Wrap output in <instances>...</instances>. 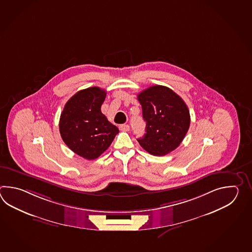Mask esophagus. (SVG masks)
Wrapping results in <instances>:
<instances>
[{"label": "esophagus", "instance_id": "34e87169", "mask_svg": "<svg viewBox=\"0 0 252 252\" xmlns=\"http://www.w3.org/2000/svg\"><path fill=\"white\" fill-rule=\"evenodd\" d=\"M119 128L122 131H128L129 130V126L128 124H122V125H120Z\"/></svg>", "mask_w": 252, "mask_h": 252}]
</instances>
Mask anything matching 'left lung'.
<instances>
[{"mask_svg": "<svg viewBox=\"0 0 252 252\" xmlns=\"http://www.w3.org/2000/svg\"><path fill=\"white\" fill-rule=\"evenodd\" d=\"M146 133L137 140L154 156H164L176 150L190 126V113L182 98L170 88L150 86L138 94Z\"/></svg>", "mask_w": 252, "mask_h": 252, "instance_id": "8db88e82", "label": "left lung"}]
</instances>
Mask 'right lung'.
<instances>
[{
    "label": "right lung",
    "instance_id": "add662e5",
    "mask_svg": "<svg viewBox=\"0 0 252 252\" xmlns=\"http://www.w3.org/2000/svg\"><path fill=\"white\" fill-rule=\"evenodd\" d=\"M106 91L94 86L70 98L60 115L59 131L70 150L92 160L107 150L119 128L101 112Z\"/></svg>",
    "mask_w": 252,
    "mask_h": 252
}]
</instances>
